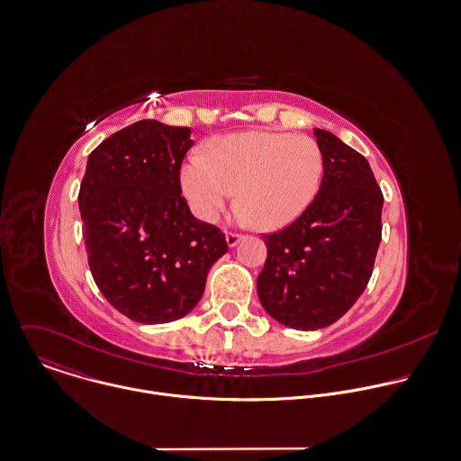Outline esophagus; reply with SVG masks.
<instances>
[{
    "label": "esophagus",
    "instance_id": "obj_1",
    "mask_svg": "<svg viewBox=\"0 0 461 461\" xmlns=\"http://www.w3.org/2000/svg\"><path fill=\"white\" fill-rule=\"evenodd\" d=\"M242 237H244L242 233L228 231V233H226V242H228V246H230V248H233V246H237V242H239Z\"/></svg>",
    "mask_w": 461,
    "mask_h": 461
}]
</instances>
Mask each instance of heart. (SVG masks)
Segmentation results:
<instances>
[{
	"label": "heart",
	"mask_w": 461,
	"mask_h": 461,
	"mask_svg": "<svg viewBox=\"0 0 461 461\" xmlns=\"http://www.w3.org/2000/svg\"><path fill=\"white\" fill-rule=\"evenodd\" d=\"M323 177L320 145L303 134L239 132L208 143L206 158L190 156L181 168L183 192L206 222L239 190V204L253 224H289L316 197Z\"/></svg>",
	"instance_id": "b5f03b06"
}]
</instances>
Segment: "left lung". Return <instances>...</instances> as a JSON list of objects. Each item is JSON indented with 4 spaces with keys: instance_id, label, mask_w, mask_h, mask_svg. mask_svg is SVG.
I'll list each match as a JSON object with an SVG mask.
<instances>
[{
    "instance_id": "8db88e82",
    "label": "left lung",
    "mask_w": 461,
    "mask_h": 461,
    "mask_svg": "<svg viewBox=\"0 0 461 461\" xmlns=\"http://www.w3.org/2000/svg\"><path fill=\"white\" fill-rule=\"evenodd\" d=\"M323 177L312 203L285 228L264 233L257 278L264 309L282 325L318 330L336 323L366 289L383 239L384 195L363 154L316 129Z\"/></svg>"
}]
</instances>
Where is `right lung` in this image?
Segmentation results:
<instances>
[{"instance_id":"add662e5","label":"right lung","mask_w":461,"mask_h":461,"mask_svg":"<svg viewBox=\"0 0 461 461\" xmlns=\"http://www.w3.org/2000/svg\"><path fill=\"white\" fill-rule=\"evenodd\" d=\"M192 129L140 120L87 158L78 206L93 280L132 321L188 314L210 267L228 251L221 228L195 219L181 195Z\"/></svg>"}]
</instances>
